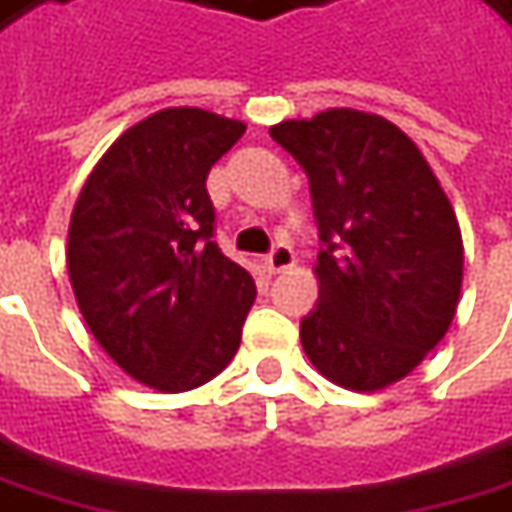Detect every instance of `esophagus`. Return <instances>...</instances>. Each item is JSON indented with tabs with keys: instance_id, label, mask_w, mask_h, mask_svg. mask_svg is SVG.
<instances>
[{
	"instance_id": "esophagus-1",
	"label": "esophagus",
	"mask_w": 512,
	"mask_h": 512,
	"mask_svg": "<svg viewBox=\"0 0 512 512\" xmlns=\"http://www.w3.org/2000/svg\"><path fill=\"white\" fill-rule=\"evenodd\" d=\"M262 264L267 273H281V270H290V267L296 264V250L290 248V245H276V248L264 256Z\"/></svg>"
}]
</instances>
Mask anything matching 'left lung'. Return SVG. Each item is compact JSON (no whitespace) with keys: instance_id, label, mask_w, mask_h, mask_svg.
<instances>
[{"instance_id":"1","label":"left lung","mask_w":512,"mask_h":512,"mask_svg":"<svg viewBox=\"0 0 512 512\" xmlns=\"http://www.w3.org/2000/svg\"><path fill=\"white\" fill-rule=\"evenodd\" d=\"M270 137L307 171L318 304L301 346L321 375L377 392L406 377L454 321L462 233L414 140L380 115L327 109Z\"/></svg>"}]
</instances>
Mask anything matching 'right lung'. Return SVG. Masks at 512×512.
Listing matches in <instances>:
<instances>
[{
    "label": "right lung",
    "instance_id": "add662e5",
    "mask_svg": "<svg viewBox=\"0 0 512 512\" xmlns=\"http://www.w3.org/2000/svg\"><path fill=\"white\" fill-rule=\"evenodd\" d=\"M242 120L174 106L109 146L75 202L67 267L78 310L126 375L188 392L236 355L256 284L214 242L208 171Z\"/></svg>",
    "mask_w": 512,
    "mask_h": 512
}]
</instances>
